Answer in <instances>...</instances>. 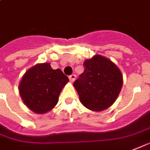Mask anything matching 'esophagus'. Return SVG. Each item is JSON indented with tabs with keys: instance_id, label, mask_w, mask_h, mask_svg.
Wrapping results in <instances>:
<instances>
[{
	"instance_id": "esophagus-1",
	"label": "esophagus",
	"mask_w": 150,
	"mask_h": 150,
	"mask_svg": "<svg viewBox=\"0 0 150 150\" xmlns=\"http://www.w3.org/2000/svg\"><path fill=\"white\" fill-rule=\"evenodd\" d=\"M69 81H70L71 82H74L75 79H76V75L75 74H72V75L69 76Z\"/></svg>"
}]
</instances>
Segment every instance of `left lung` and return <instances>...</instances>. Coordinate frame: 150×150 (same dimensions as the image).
Returning a JSON list of instances; mask_svg holds the SVG:
<instances>
[{
	"mask_svg": "<svg viewBox=\"0 0 150 150\" xmlns=\"http://www.w3.org/2000/svg\"><path fill=\"white\" fill-rule=\"evenodd\" d=\"M85 70L74 83L81 102L88 110L100 112L115 102L123 76L117 66L103 56L95 55L84 62Z\"/></svg>",
	"mask_w": 150,
	"mask_h": 150,
	"instance_id": "left-lung-1",
	"label": "left lung"
}]
</instances>
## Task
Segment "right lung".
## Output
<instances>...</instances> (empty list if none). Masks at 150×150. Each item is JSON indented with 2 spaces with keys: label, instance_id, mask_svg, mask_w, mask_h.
Returning <instances> with one entry per match:
<instances>
[{
  "label": "right lung",
  "instance_id": "right-lung-1",
  "mask_svg": "<svg viewBox=\"0 0 150 150\" xmlns=\"http://www.w3.org/2000/svg\"><path fill=\"white\" fill-rule=\"evenodd\" d=\"M68 81V76L60 69H52L50 63H42L26 71L18 88L26 106L40 114L55 107L59 95Z\"/></svg>",
  "mask_w": 150,
  "mask_h": 150
}]
</instances>
